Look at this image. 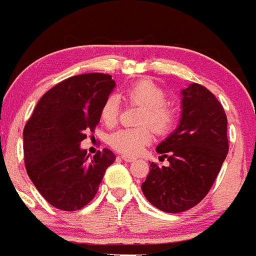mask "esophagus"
Here are the masks:
<instances>
[{"label": "esophagus", "instance_id": "34e87169", "mask_svg": "<svg viewBox=\"0 0 256 256\" xmlns=\"http://www.w3.org/2000/svg\"><path fill=\"white\" fill-rule=\"evenodd\" d=\"M122 160H125V162H128V163H131V162H134L135 160V158L134 156H128V155H122Z\"/></svg>", "mask_w": 256, "mask_h": 256}]
</instances>
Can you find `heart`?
I'll use <instances>...</instances> for the list:
<instances>
[{"label":"heart","mask_w":256,"mask_h":256,"mask_svg":"<svg viewBox=\"0 0 256 256\" xmlns=\"http://www.w3.org/2000/svg\"><path fill=\"white\" fill-rule=\"evenodd\" d=\"M124 98L128 104L142 107L138 124L142 126L121 128L108 136L112 149L128 156L138 155L152 142V128L158 135H166L173 130L176 122V111L166 104V93L152 80H142L124 90ZM118 116V101L110 96L100 110L101 121L107 126L114 125Z\"/></svg>","instance_id":"heart-1"}]
</instances>
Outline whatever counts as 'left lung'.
<instances>
[{"instance_id": "1", "label": "left lung", "mask_w": 256, "mask_h": 256, "mask_svg": "<svg viewBox=\"0 0 256 256\" xmlns=\"http://www.w3.org/2000/svg\"><path fill=\"white\" fill-rule=\"evenodd\" d=\"M182 94L180 124L156 148L169 166L150 164L142 184L150 204L168 214L187 211L206 197L228 152V117L216 96L198 83Z\"/></svg>"}]
</instances>
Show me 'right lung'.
<instances>
[{
  "label": "right lung",
  "instance_id": "right-lung-1",
  "mask_svg": "<svg viewBox=\"0 0 256 256\" xmlns=\"http://www.w3.org/2000/svg\"><path fill=\"white\" fill-rule=\"evenodd\" d=\"M114 87L110 74L66 78L39 100L24 128L28 176L56 208L77 211L90 204L116 159L108 149L90 158L80 148L88 131L94 132L102 104Z\"/></svg>",
  "mask_w": 256,
  "mask_h": 256
}]
</instances>
